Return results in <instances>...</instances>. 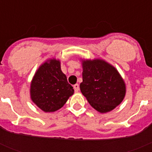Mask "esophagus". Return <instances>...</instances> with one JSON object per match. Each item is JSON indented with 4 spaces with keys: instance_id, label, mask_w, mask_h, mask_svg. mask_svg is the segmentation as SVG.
<instances>
[{
    "instance_id": "esophagus-1",
    "label": "esophagus",
    "mask_w": 152,
    "mask_h": 152,
    "mask_svg": "<svg viewBox=\"0 0 152 152\" xmlns=\"http://www.w3.org/2000/svg\"><path fill=\"white\" fill-rule=\"evenodd\" d=\"M74 90H75V91L76 93H77L79 91V85L77 84H75V85H74Z\"/></svg>"
}]
</instances>
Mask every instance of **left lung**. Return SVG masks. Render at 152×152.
<instances>
[{"label":"left lung","mask_w":152,"mask_h":152,"mask_svg":"<svg viewBox=\"0 0 152 152\" xmlns=\"http://www.w3.org/2000/svg\"><path fill=\"white\" fill-rule=\"evenodd\" d=\"M82 94L93 108L106 113L119 106L126 96V87L113 65L100 58L81 59Z\"/></svg>","instance_id":"obj_1"}]
</instances>
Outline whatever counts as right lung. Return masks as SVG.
Listing matches in <instances>:
<instances>
[{"label": "right lung", "instance_id": "obj_1", "mask_svg": "<svg viewBox=\"0 0 152 152\" xmlns=\"http://www.w3.org/2000/svg\"><path fill=\"white\" fill-rule=\"evenodd\" d=\"M74 91L61 72V61L54 58L46 60L36 70L29 90L32 101L45 113L61 108Z\"/></svg>", "mask_w": 152, "mask_h": 152}]
</instances>
